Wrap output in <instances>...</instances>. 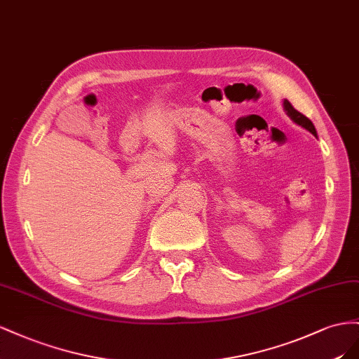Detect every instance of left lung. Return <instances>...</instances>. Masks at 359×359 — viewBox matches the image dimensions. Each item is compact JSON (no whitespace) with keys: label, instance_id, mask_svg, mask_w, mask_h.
Wrapping results in <instances>:
<instances>
[{"label":"left lung","instance_id":"obj_1","mask_svg":"<svg viewBox=\"0 0 359 359\" xmlns=\"http://www.w3.org/2000/svg\"><path fill=\"white\" fill-rule=\"evenodd\" d=\"M283 105H284V109H285V112H287V116L296 123V125H299V126H302V128H305L306 130H310L313 135H316L317 137V132H316V128H314V125H313V121L306 117V116H304L302 112H299L298 109H294L293 108V105L290 104V102L285 99L284 102H283Z\"/></svg>","mask_w":359,"mask_h":359}]
</instances>
